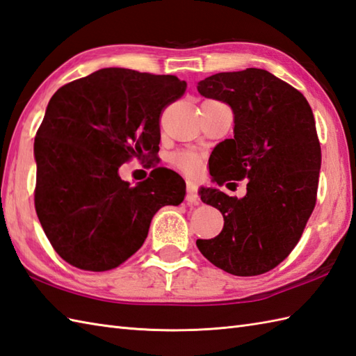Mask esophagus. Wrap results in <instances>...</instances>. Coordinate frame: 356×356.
<instances>
[{
    "mask_svg": "<svg viewBox=\"0 0 356 356\" xmlns=\"http://www.w3.org/2000/svg\"><path fill=\"white\" fill-rule=\"evenodd\" d=\"M187 196L186 200L188 204H198L200 202V196H198V186L193 181H187Z\"/></svg>",
    "mask_w": 356,
    "mask_h": 356,
    "instance_id": "esophagus-1",
    "label": "esophagus"
}]
</instances>
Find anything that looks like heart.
Listing matches in <instances>:
<instances>
[{
  "mask_svg": "<svg viewBox=\"0 0 356 356\" xmlns=\"http://www.w3.org/2000/svg\"><path fill=\"white\" fill-rule=\"evenodd\" d=\"M172 163L183 172L188 173V175H195V173L200 170L201 160L195 152L181 151V152H177L172 155Z\"/></svg>",
  "mask_w": 356,
  "mask_h": 356,
  "instance_id": "obj_1",
  "label": "heart"
}]
</instances>
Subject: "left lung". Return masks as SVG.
<instances>
[{"label":"left lung","mask_w":356,"mask_h":356,"mask_svg":"<svg viewBox=\"0 0 356 356\" xmlns=\"http://www.w3.org/2000/svg\"><path fill=\"white\" fill-rule=\"evenodd\" d=\"M198 91L234 114V137L213 151V181L248 184L241 200L201 188L202 202L222 213L224 228L196 245L233 275L268 273L294 250L317 202L321 147L312 109L294 86L260 68L213 74Z\"/></svg>","instance_id":"left-lung-1"}]
</instances>
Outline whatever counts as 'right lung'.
<instances>
[{"instance_id": "right-lung-1", "label": "right lung", "mask_w": 356, "mask_h": 356, "mask_svg": "<svg viewBox=\"0 0 356 356\" xmlns=\"http://www.w3.org/2000/svg\"><path fill=\"white\" fill-rule=\"evenodd\" d=\"M186 88L177 76L104 68L53 94L35 137V209L65 262L117 268L143 245L158 210L183 202L177 172L155 168L131 187L118 168L131 158L152 161L163 109Z\"/></svg>"}]
</instances>
